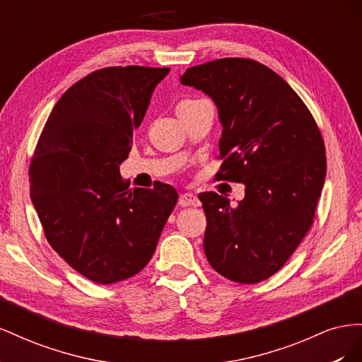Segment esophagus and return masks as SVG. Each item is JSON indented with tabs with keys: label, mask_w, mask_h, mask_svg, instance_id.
<instances>
[{
	"label": "esophagus",
	"mask_w": 362,
	"mask_h": 362,
	"mask_svg": "<svg viewBox=\"0 0 362 362\" xmlns=\"http://www.w3.org/2000/svg\"><path fill=\"white\" fill-rule=\"evenodd\" d=\"M178 204L181 206H201V201L198 199V196H194L193 193L181 194Z\"/></svg>",
	"instance_id": "esophagus-1"
}]
</instances>
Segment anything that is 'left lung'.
I'll return each mask as SVG.
<instances>
[{
  "mask_svg": "<svg viewBox=\"0 0 362 362\" xmlns=\"http://www.w3.org/2000/svg\"><path fill=\"white\" fill-rule=\"evenodd\" d=\"M180 81L217 107L223 163L216 178L245 184L235 206L214 192L199 194L206 259L231 281H264L313 225L326 178L320 131L288 83L255 60H213L189 68Z\"/></svg>",
  "mask_w": 362,
  "mask_h": 362,
  "instance_id": "1",
  "label": "left lung"
}]
</instances>
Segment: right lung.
<instances>
[{
  "mask_svg": "<svg viewBox=\"0 0 362 362\" xmlns=\"http://www.w3.org/2000/svg\"><path fill=\"white\" fill-rule=\"evenodd\" d=\"M169 68L95 71L54 105L30 166V196L52 249L87 279L134 276L178 201L172 185H128L119 166Z\"/></svg>",
  "mask_w": 362,
  "mask_h": 362,
  "instance_id": "obj_1",
  "label": "right lung"
}]
</instances>
